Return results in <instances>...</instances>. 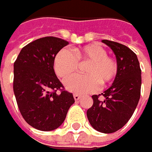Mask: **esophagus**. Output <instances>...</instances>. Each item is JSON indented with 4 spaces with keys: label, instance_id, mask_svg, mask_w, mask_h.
<instances>
[{
    "label": "esophagus",
    "instance_id": "1",
    "mask_svg": "<svg viewBox=\"0 0 152 152\" xmlns=\"http://www.w3.org/2000/svg\"><path fill=\"white\" fill-rule=\"evenodd\" d=\"M73 97H74L75 101H78V100L80 99V96L79 94H73Z\"/></svg>",
    "mask_w": 152,
    "mask_h": 152
}]
</instances>
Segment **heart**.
Here are the masks:
<instances>
[{"mask_svg":"<svg viewBox=\"0 0 152 152\" xmlns=\"http://www.w3.org/2000/svg\"><path fill=\"white\" fill-rule=\"evenodd\" d=\"M89 61L85 67L87 75H75L64 80L66 88L77 94L96 90L99 84L105 86L113 81L118 73L117 61L107 56V51L97 44H91L75 50V55L68 49L60 50L54 61L56 74L63 79L74 73L80 62Z\"/></svg>","mask_w":152,"mask_h":152,"instance_id":"b5f03b06","label":"heart"}]
</instances>
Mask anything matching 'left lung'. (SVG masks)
I'll use <instances>...</instances> for the list:
<instances>
[{"mask_svg":"<svg viewBox=\"0 0 152 152\" xmlns=\"http://www.w3.org/2000/svg\"><path fill=\"white\" fill-rule=\"evenodd\" d=\"M117 58L118 73L112 87L101 95H94L93 105L87 116L97 131L111 134L123 127L134 113L141 95V68L136 55L126 46L103 39ZM104 96L100 99V96Z\"/></svg>","mask_w":152,"mask_h":152,"instance_id":"8db88e82","label":"left lung"}]
</instances>
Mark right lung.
Returning a JSON list of instances; mask_svg holds the SVG:
<instances>
[{
  "label": "right lung",
  "mask_w": 152,
  "mask_h": 152,
  "mask_svg": "<svg viewBox=\"0 0 152 152\" xmlns=\"http://www.w3.org/2000/svg\"><path fill=\"white\" fill-rule=\"evenodd\" d=\"M68 41L48 36L25 46L14 63L13 90L20 113L41 131L57 128L74 103L54 71L56 54Z\"/></svg>",
  "instance_id": "add662e5"
}]
</instances>
